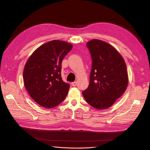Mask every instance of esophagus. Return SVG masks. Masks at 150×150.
Listing matches in <instances>:
<instances>
[{
    "instance_id": "obj_1",
    "label": "esophagus",
    "mask_w": 150,
    "mask_h": 150,
    "mask_svg": "<svg viewBox=\"0 0 150 150\" xmlns=\"http://www.w3.org/2000/svg\"><path fill=\"white\" fill-rule=\"evenodd\" d=\"M77 82H71V85L73 86H77Z\"/></svg>"
}]
</instances>
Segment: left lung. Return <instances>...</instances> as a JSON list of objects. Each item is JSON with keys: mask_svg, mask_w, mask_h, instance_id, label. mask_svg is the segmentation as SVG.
<instances>
[{"mask_svg": "<svg viewBox=\"0 0 150 150\" xmlns=\"http://www.w3.org/2000/svg\"><path fill=\"white\" fill-rule=\"evenodd\" d=\"M92 59L90 84L82 95L87 103L96 109L112 106L126 90L128 83L126 65L114 47L98 39L87 42Z\"/></svg>", "mask_w": 150, "mask_h": 150, "instance_id": "left-lung-1", "label": "left lung"}]
</instances>
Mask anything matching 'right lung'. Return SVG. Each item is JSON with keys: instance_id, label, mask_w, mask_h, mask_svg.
Instances as JSON below:
<instances>
[{"instance_id": "obj_1", "label": "right lung", "mask_w": 150, "mask_h": 150, "mask_svg": "<svg viewBox=\"0 0 150 150\" xmlns=\"http://www.w3.org/2000/svg\"><path fill=\"white\" fill-rule=\"evenodd\" d=\"M72 44L54 40L32 53L24 66V86L30 97L41 106L52 108L64 100L70 86L61 77V63Z\"/></svg>"}]
</instances>
